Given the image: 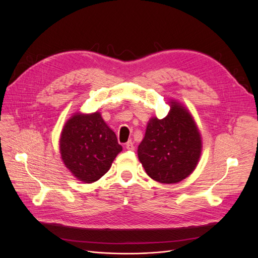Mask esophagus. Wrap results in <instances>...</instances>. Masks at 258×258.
Here are the masks:
<instances>
[{
    "instance_id": "1",
    "label": "esophagus",
    "mask_w": 258,
    "mask_h": 258,
    "mask_svg": "<svg viewBox=\"0 0 258 258\" xmlns=\"http://www.w3.org/2000/svg\"><path fill=\"white\" fill-rule=\"evenodd\" d=\"M125 147H126V150H128V151H134V150H135L134 143H133L132 141H128V142H126V144H125Z\"/></svg>"
}]
</instances>
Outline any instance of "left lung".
Returning <instances> with one entry per match:
<instances>
[{
	"mask_svg": "<svg viewBox=\"0 0 258 258\" xmlns=\"http://www.w3.org/2000/svg\"><path fill=\"white\" fill-rule=\"evenodd\" d=\"M163 119L152 117L138 146V158L150 177L163 184L179 183L196 169L202 137L196 121L180 102L169 100Z\"/></svg>",
	"mask_w": 258,
	"mask_h": 258,
	"instance_id": "left-lung-1",
	"label": "left lung"
}]
</instances>
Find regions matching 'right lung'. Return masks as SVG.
Returning a JSON list of instances; mask_svg holds the SVG:
<instances>
[{"label": "right lung", "mask_w": 258, "mask_h": 258, "mask_svg": "<svg viewBox=\"0 0 258 258\" xmlns=\"http://www.w3.org/2000/svg\"><path fill=\"white\" fill-rule=\"evenodd\" d=\"M121 151L116 134L99 112L75 113L62 127L59 139L61 160L72 175L84 183L98 181Z\"/></svg>", "instance_id": "1"}]
</instances>
